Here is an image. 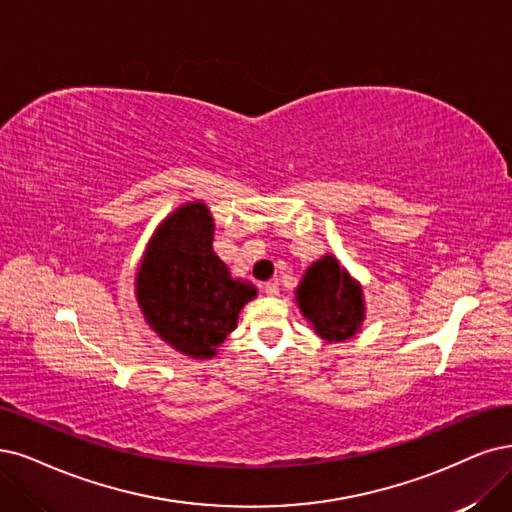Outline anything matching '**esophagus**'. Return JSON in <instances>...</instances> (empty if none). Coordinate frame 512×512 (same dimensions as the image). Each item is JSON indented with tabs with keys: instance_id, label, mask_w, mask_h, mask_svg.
Listing matches in <instances>:
<instances>
[{
	"instance_id": "esophagus-1",
	"label": "esophagus",
	"mask_w": 512,
	"mask_h": 512,
	"mask_svg": "<svg viewBox=\"0 0 512 512\" xmlns=\"http://www.w3.org/2000/svg\"><path fill=\"white\" fill-rule=\"evenodd\" d=\"M263 293H266L268 297H278V293H280V289H278V282H276V280L266 282V285H263Z\"/></svg>"
}]
</instances>
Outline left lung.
<instances>
[{
    "label": "left lung",
    "mask_w": 512,
    "mask_h": 512,
    "mask_svg": "<svg viewBox=\"0 0 512 512\" xmlns=\"http://www.w3.org/2000/svg\"><path fill=\"white\" fill-rule=\"evenodd\" d=\"M295 304L325 342H346L365 320L363 285L327 253L312 261L295 289Z\"/></svg>",
    "instance_id": "obj_1"
}]
</instances>
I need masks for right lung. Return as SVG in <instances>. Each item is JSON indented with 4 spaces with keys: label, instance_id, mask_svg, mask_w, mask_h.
Masks as SVG:
<instances>
[{
    "label": "right lung",
    "instance_id": "add662e5",
    "mask_svg": "<svg viewBox=\"0 0 512 512\" xmlns=\"http://www.w3.org/2000/svg\"><path fill=\"white\" fill-rule=\"evenodd\" d=\"M215 219L202 200L185 202L151 234L135 274V297L149 329L175 352L213 358L242 308L257 297L213 249Z\"/></svg>",
    "mask_w": 512,
    "mask_h": 512
}]
</instances>
